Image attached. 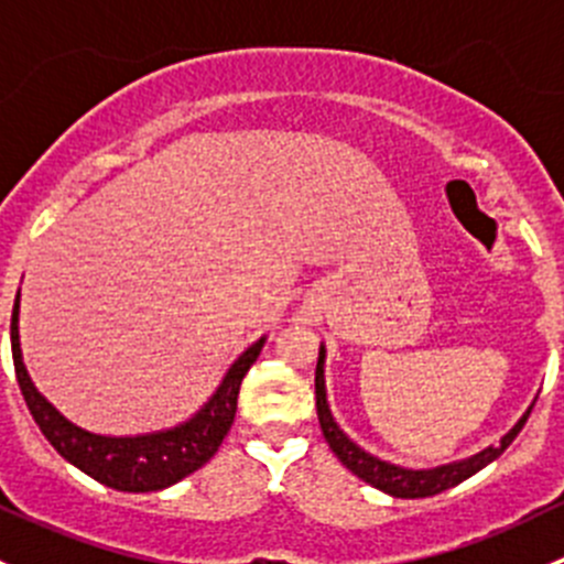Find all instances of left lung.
Instances as JSON below:
<instances>
[{
  "mask_svg": "<svg viewBox=\"0 0 564 564\" xmlns=\"http://www.w3.org/2000/svg\"><path fill=\"white\" fill-rule=\"evenodd\" d=\"M324 360H327V349H324L322 344L318 346V362H316V414H318V425H322V434L324 440H327L329 451L338 456L340 464H344L351 475H357L362 482H368V486L379 488V491L390 494V497H398V499L434 497V494H442L447 491V488L458 486V482H464L466 477L480 471L482 466L497 460L505 451H508L510 442L519 436V431L524 429L529 412H532L534 406L532 401V406H529L519 417V423H516L513 429L499 440V445H488L482 447L480 453H475V456L451 460V464L431 466V469H409V466L390 464V460L368 453L366 447L357 445V442L351 440L338 423H335L333 409H329V401H327V382H324Z\"/></svg>",
  "mask_w": 564,
  "mask_h": 564,
  "instance_id": "left-lung-1",
  "label": "left lung"
}]
</instances>
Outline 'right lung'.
Returning <instances> with one entry per match:
<instances>
[{
  "mask_svg": "<svg viewBox=\"0 0 564 564\" xmlns=\"http://www.w3.org/2000/svg\"><path fill=\"white\" fill-rule=\"evenodd\" d=\"M19 314H21V292L15 294L13 318H10V346H13V366L15 379H19L21 395L35 417L37 429L43 431L45 440L51 442L56 453L89 475L93 480L104 482L113 491L147 494L163 491L174 486L182 477L196 471L198 466L207 464L218 453L220 442L229 434L237 414V395L246 379L248 368L253 366L256 357L264 349L267 335L248 346L240 357L224 373L213 395L196 409L187 420L172 425V429L150 431V434L133 436H111L95 434V431L82 429L73 420H67L48 398L43 395L32 382L30 371L21 355V335H19Z\"/></svg>",
  "mask_w": 564,
  "mask_h": 564,
  "instance_id": "right-lung-1",
  "label": "right lung"
}]
</instances>
